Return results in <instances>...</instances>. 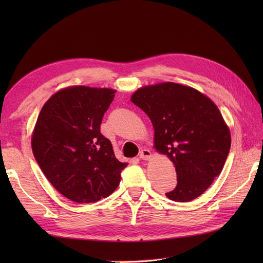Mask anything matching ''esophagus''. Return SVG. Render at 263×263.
<instances>
[{
	"mask_svg": "<svg viewBox=\"0 0 263 263\" xmlns=\"http://www.w3.org/2000/svg\"><path fill=\"white\" fill-rule=\"evenodd\" d=\"M139 157H140L142 160H149L153 157V154L149 149H143L140 152V156H139Z\"/></svg>",
	"mask_w": 263,
	"mask_h": 263,
	"instance_id": "34e87169",
	"label": "esophagus"
}]
</instances>
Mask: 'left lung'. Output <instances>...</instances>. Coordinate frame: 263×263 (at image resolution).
Returning a JSON list of instances; mask_svg holds the SVG:
<instances>
[{"instance_id":"left-lung-1","label":"left lung","mask_w":263,"mask_h":263,"mask_svg":"<svg viewBox=\"0 0 263 263\" xmlns=\"http://www.w3.org/2000/svg\"><path fill=\"white\" fill-rule=\"evenodd\" d=\"M131 102L153 123L156 152L174 164L177 185L166 197L177 202L200 197L219 176L231 149L230 127L217 105L175 82L139 88Z\"/></svg>"}]
</instances>
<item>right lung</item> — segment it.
I'll return each instance as SVG.
<instances>
[{"mask_svg":"<svg viewBox=\"0 0 263 263\" xmlns=\"http://www.w3.org/2000/svg\"><path fill=\"white\" fill-rule=\"evenodd\" d=\"M111 88L71 86L44 104L31 136V148L47 180L78 203L107 198L119 186L127 164L116 159L100 133L104 113L114 99Z\"/></svg>","mask_w":263,"mask_h":263,"instance_id":"obj_1","label":"right lung"}]
</instances>
